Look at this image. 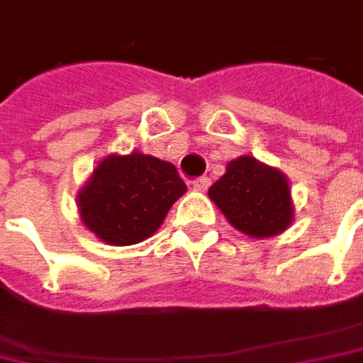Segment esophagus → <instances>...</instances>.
I'll return each instance as SVG.
<instances>
[{
  "mask_svg": "<svg viewBox=\"0 0 363 363\" xmlns=\"http://www.w3.org/2000/svg\"><path fill=\"white\" fill-rule=\"evenodd\" d=\"M211 184V181L207 179V177H201V179H197V181H193V189L195 191H207V186Z\"/></svg>",
  "mask_w": 363,
  "mask_h": 363,
  "instance_id": "obj_1",
  "label": "esophagus"
}]
</instances>
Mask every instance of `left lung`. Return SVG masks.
<instances>
[{
  "instance_id": "8db88e82",
  "label": "left lung",
  "mask_w": 363,
  "mask_h": 363,
  "mask_svg": "<svg viewBox=\"0 0 363 363\" xmlns=\"http://www.w3.org/2000/svg\"><path fill=\"white\" fill-rule=\"evenodd\" d=\"M209 199L230 224L250 238L277 236L294 220L286 174L252 156L228 162L224 177L209 186Z\"/></svg>"
}]
</instances>
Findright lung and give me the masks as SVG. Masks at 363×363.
Returning <instances> with one entry per match:
<instances>
[{
  "label": "right lung",
  "instance_id": "add662e5",
  "mask_svg": "<svg viewBox=\"0 0 363 363\" xmlns=\"http://www.w3.org/2000/svg\"><path fill=\"white\" fill-rule=\"evenodd\" d=\"M184 191L170 162L141 152L111 154L77 193L79 218L106 245H138L160 228Z\"/></svg>",
  "mask_w": 363,
  "mask_h": 363
}]
</instances>
